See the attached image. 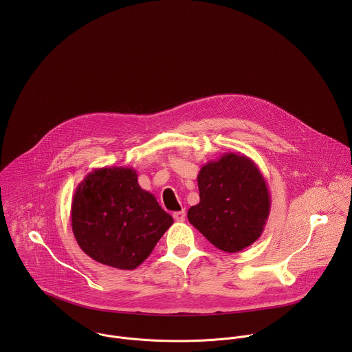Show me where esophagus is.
Segmentation results:
<instances>
[{"label": "esophagus", "instance_id": "obj_1", "mask_svg": "<svg viewBox=\"0 0 352 352\" xmlns=\"http://www.w3.org/2000/svg\"><path fill=\"white\" fill-rule=\"evenodd\" d=\"M173 218H175V221H177V222H183V221L186 219V211L182 210V211L173 212Z\"/></svg>", "mask_w": 352, "mask_h": 352}]
</instances>
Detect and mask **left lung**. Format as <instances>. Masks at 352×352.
Masks as SVG:
<instances>
[{
    "label": "left lung",
    "mask_w": 352,
    "mask_h": 352,
    "mask_svg": "<svg viewBox=\"0 0 352 352\" xmlns=\"http://www.w3.org/2000/svg\"><path fill=\"white\" fill-rule=\"evenodd\" d=\"M201 201L188 221L218 250L236 253L263 233L271 198L264 176L250 157L225 153L208 161L198 175Z\"/></svg>",
    "instance_id": "left-lung-1"
}]
</instances>
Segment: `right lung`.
Here are the masks:
<instances>
[{
	"label": "right lung",
	"mask_w": 352,
	"mask_h": 352,
	"mask_svg": "<svg viewBox=\"0 0 352 352\" xmlns=\"http://www.w3.org/2000/svg\"><path fill=\"white\" fill-rule=\"evenodd\" d=\"M173 223L133 168H99L77 186L72 230L80 248L101 264L134 270Z\"/></svg>",
	"instance_id": "add662e5"
}]
</instances>
